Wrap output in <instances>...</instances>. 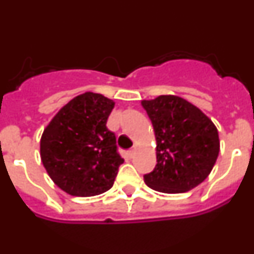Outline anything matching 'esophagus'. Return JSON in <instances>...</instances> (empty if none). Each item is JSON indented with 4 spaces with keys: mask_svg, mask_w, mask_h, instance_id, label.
<instances>
[{
    "mask_svg": "<svg viewBox=\"0 0 254 254\" xmlns=\"http://www.w3.org/2000/svg\"><path fill=\"white\" fill-rule=\"evenodd\" d=\"M134 154H136V147H133V149L129 150V151H128V156H129V158H133Z\"/></svg>",
    "mask_w": 254,
    "mask_h": 254,
    "instance_id": "1",
    "label": "esophagus"
}]
</instances>
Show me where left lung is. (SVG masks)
<instances>
[{
  "label": "left lung",
  "mask_w": 254,
  "mask_h": 254,
  "mask_svg": "<svg viewBox=\"0 0 254 254\" xmlns=\"http://www.w3.org/2000/svg\"><path fill=\"white\" fill-rule=\"evenodd\" d=\"M156 137V167L143 179L164 193H183L202 183L216 163L219 133L207 116L183 98L141 102Z\"/></svg>",
  "instance_id": "obj_1"
}]
</instances>
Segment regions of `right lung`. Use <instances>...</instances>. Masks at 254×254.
Instances as JSON below:
<instances>
[{
    "label": "right lung",
    "mask_w": 254,
    "mask_h": 254,
    "mask_svg": "<svg viewBox=\"0 0 254 254\" xmlns=\"http://www.w3.org/2000/svg\"><path fill=\"white\" fill-rule=\"evenodd\" d=\"M114 102L85 93L69 100L51 121L40 140L47 173L71 196L90 197L111 190L123 164L116 134L107 128Z\"/></svg>",
    "instance_id": "1"
}]
</instances>
